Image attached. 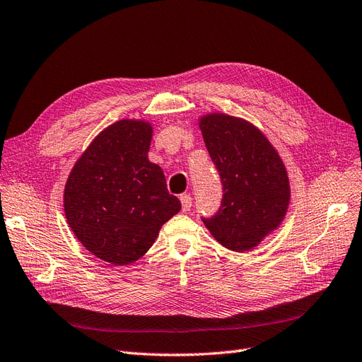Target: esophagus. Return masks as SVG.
<instances>
[{
    "mask_svg": "<svg viewBox=\"0 0 362 362\" xmlns=\"http://www.w3.org/2000/svg\"><path fill=\"white\" fill-rule=\"evenodd\" d=\"M180 203H182V210L183 211H189L191 206H192V198L188 194L180 195Z\"/></svg>",
    "mask_w": 362,
    "mask_h": 362,
    "instance_id": "obj_1",
    "label": "esophagus"
}]
</instances>
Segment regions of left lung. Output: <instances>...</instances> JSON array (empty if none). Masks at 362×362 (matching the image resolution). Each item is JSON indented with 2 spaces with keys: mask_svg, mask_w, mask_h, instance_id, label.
I'll list each match as a JSON object with an SVG mask.
<instances>
[{
  "mask_svg": "<svg viewBox=\"0 0 362 362\" xmlns=\"http://www.w3.org/2000/svg\"><path fill=\"white\" fill-rule=\"evenodd\" d=\"M198 125L223 185L219 211L203 222L223 247L252 250L286 216V167L262 131L243 117L215 112L199 116Z\"/></svg>",
  "mask_w": 362,
  "mask_h": 362,
  "instance_id": "1",
  "label": "left lung"
}]
</instances>
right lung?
<instances>
[{
  "label": "right lung",
  "instance_id": "obj_1",
  "mask_svg": "<svg viewBox=\"0 0 362 362\" xmlns=\"http://www.w3.org/2000/svg\"><path fill=\"white\" fill-rule=\"evenodd\" d=\"M152 136L147 120H117L90 141L65 183L64 211L73 234L113 265L140 259L182 209L168 194L163 168L147 158Z\"/></svg>",
  "mask_w": 362,
  "mask_h": 362
}]
</instances>
